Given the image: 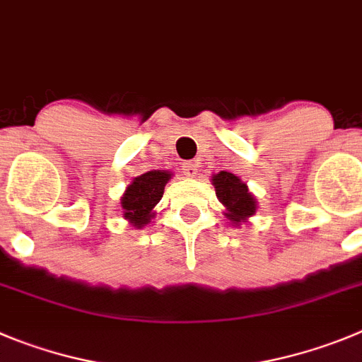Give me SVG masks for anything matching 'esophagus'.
<instances>
[{
  "label": "esophagus",
  "instance_id": "34e87169",
  "mask_svg": "<svg viewBox=\"0 0 362 362\" xmlns=\"http://www.w3.org/2000/svg\"><path fill=\"white\" fill-rule=\"evenodd\" d=\"M183 174L187 175V177H194V175H197V165H195L194 161H187V163H183Z\"/></svg>",
  "mask_w": 362,
  "mask_h": 362
}]
</instances>
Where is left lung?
Returning a JSON list of instances; mask_svg holds the SVG:
<instances>
[{
	"label": "left lung",
	"instance_id": "left-lung-1",
	"mask_svg": "<svg viewBox=\"0 0 362 362\" xmlns=\"http://www.w3.org/2000/svg\"><path fill=\"white\" fill-rule=\"evenodd\" d=\"M211 183L215 187L217 199L226 208L224 215L233 226H240L242 222H247V218L255 215L257 199L251 195L247 185L242 183L237 175L221 170L214 175Z\"/></svg>",
	"mask_w": 362,
	"mask_h": 362
}]
</instances>
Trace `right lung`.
<instances>
[{
	"mask_svg": "<svg viewBox=\"0 0 362 362\" xmlns=\"http://www.w3.org/2000/svg\"><path fill=\"white\" fill-rule=\"evenodd\" d=\"M172 177L167 170H151L132 179L120 199L124 218H127L134 228L147 226L154 217V206L163 197L165 185Z\"/></svg>",
	"mask_w": 362,
	"mask_h": 362,
	"instance_id": "obj_1",
	"label": "right lung"
}]
</instances>
